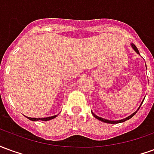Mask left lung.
<instances>
[{
    "label": "left lung",
    "mask_w": 154,
    "mask_h": 154,
    "mask_svg": "<svg viewBox=\"0 0 154 154\" xmlns=\"http://www.w3.org/2000/svg\"><path fill=\"white\" fill-rule=\"evenodd\" d=\"M131 46H132V48H134V50L135 51L137 54H139V50H138V48H137V47H136L135 45L134 44H131ZM142 102V103H143ZM142 103H141V105H142ZM140 106H139V108H140ZM139 109H138V110H139ZM136 112H137V110H136L134 113H133L131 116H128L127 118H125V119H120V120H109V119H103V118H101V117H99V116H97V115H95V114L93 113V112H91L92 113V115H93V116L95 117V118H97V119H99V120H100V121H102V122H105V123H108V124H118V123H122V122H125V121H126V120H128V119H129L130 118H132L133 116H134L136 114Z\"/></svg>",
    "instance_id": "left-lung-1"
}]
</instances>
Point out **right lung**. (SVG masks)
I'll return each mask as SVG.
<instances>
[{
  "mask_svg": "<svg viewBox=\"0 0 154 154\" xmlns=\"http://www.w3.org/2000/svg\"><path fill=\"white\" fill-rule=\"evenodd\" d=\"M57 115L54 116H50V117H46V118H31V117H27L25 116L26 118H28L29 119H30L32 121H38V120H43V121H48V120H50V119H54L55 117H57Z\"/></svg>",
  "mask_w": 154,
  "mask_h": 154,
  "instance_id": "right-lung-1",
  "label": "right lung"
}]
</instances>
